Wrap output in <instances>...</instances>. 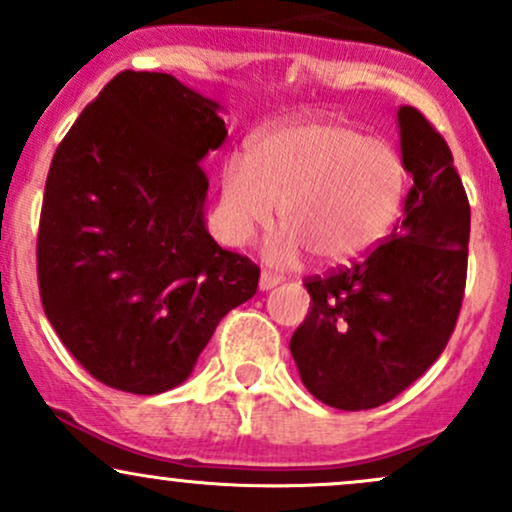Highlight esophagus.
I'll return each instance as SVG.
<instances>
[{
	"label": "esophagus",
	"mask_w": 512,
	"mask_h": 512,
	"mask_svg": "<svg viewBox=\"0 0 512 512\" xmlns=\"http://www.w3.org/2000/svg\"><path fill=\"white\" fill-rule=\"evenodd\" d=\"M279 276H274V274H269V272H262V276H260V291H272L276 284H279Z\"/></svg>",
	"instance_id": "34e87169"
}]
</instances>
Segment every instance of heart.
<instances>
[{"label": "heart", "mask_w": 512, "mask_h": 512, "mask_svg": "<svg viewBox=\"0 0 512 512\" xmlns=\"http://www.w3.org/2000/svg\"><path fill=\"white\" fill-rule=\"evenodd\" d=\"M409 192V168L395 146L337 120H301L252 139L248 161L221 168L219 228L245 245L279 221L264 257L293 267L305 255L327 267L361 260L390 236Z\"/></svg>", "instance_id": "1"}]
</instances>
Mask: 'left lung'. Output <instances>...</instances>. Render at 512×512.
<instances>
[{
  "label": "left lung",
  "mask_w": 512,
  "mask_h": 512,
  "mask_svg": "<svg viewBox=\"0 0 512 512\" xmlns=\"http://www.w3.org/2000/svg\"><path fill=\"white\" fill-rule=\"evenodd\" d=\"M414 180L404 219L363 262L310 279V313L291 337L303 385L334 409L390 402L443 354L467 279L469 202L445 139L416 108L397 110Z\"/></svg>",
  "instance_id": "1"
}]
</instances>
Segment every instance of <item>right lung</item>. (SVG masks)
Listing matches in <instances>:
<instances>
[{
  "mask_svg": "<svg viewBox=\"0 0 512 512\" xmlns=\"http://www.w3.org/2000/svg\"><path fill=\"white\" fill-rule=\"evenodd\" d=\"M223 105L173 74L122 72L52 156L38 233L45 315L101 383H185L260 267L207 231L199 163L228 137Z\"/></svg>",
  "mask_w": 512,
  "mask_h": 512,
  "instance_id": "right-lung-1",
  "label": "right lung"
}]
</instances>
